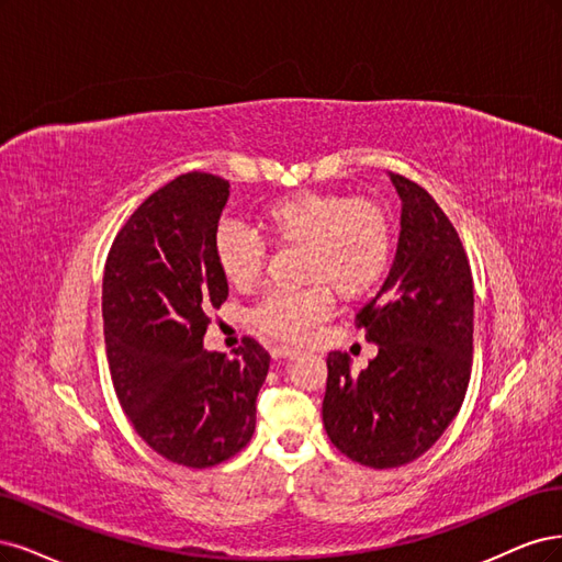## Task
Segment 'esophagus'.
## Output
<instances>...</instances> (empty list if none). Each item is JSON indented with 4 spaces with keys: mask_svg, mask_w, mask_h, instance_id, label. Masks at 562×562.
Here are the masks:
<instances>
[{
    "mask_svg": "<svg viewBox=\"0 0 562 562\" xmlns=\"http://www.w3.org/2000/svg\"><path fill=\"white\" fill-rule=\"evenodd\" d=\"M270 355H273L276 359H282V357H296L299 350H294V348H273V350H270Z\"/></svg>",
    "mask_w": 562,
    "mask_h": 562,
    "instance_id": "esophagus-1",
    "label": "esophagus"
}]
</instances>
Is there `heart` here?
<instances>
[{"instance_id":"b5f03b06","label":"heart","mask_w":562,"mask_h":562,"mask_svg":"<svg viewBox=\"0 0 562 562\" xmlns=\"http://www.w3.org/2000/svg\"><path fill=\"white\" fill-rule=\"evenodd\" d=\"M259 226L270 245L301 249L299 292H268L249 311V322L278 340L303 342L340 299H361L385 278L394 233L387 212L371 201L301 191L268 203ZM214 263L233 286H251L266 263V247L245 226L222 222L212 240Z\"/></svg>"}]
</instances>
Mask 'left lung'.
<instances>
[{"mask_svg": "<svg viewBox=\"0 0 562 562\" xmlns=\"http://www.w3.org/2000/svg\"><path fill=\"white\" fill-rule=\"evenodd\" d=\"M402 233L390 276L355 315L378 342L359 375L348 355L327 357L322 420L331 443L371 469L413 462L456 418L472 375L474 280L456 226L411 179L390 175Z\"/></svg>", "mask_w": 562, "mask_h": 562, "instance_id": "left-lung-1", "label": "left lung"}]
</instances>
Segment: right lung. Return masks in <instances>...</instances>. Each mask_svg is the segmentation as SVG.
Listing matches in <instances>:
<instances>
[{
	"label": "right lung",
	"instance_id": "right-lung-1",
	"mask_svg": "<svg viewBox=\"0 0 562 562\" xmlns=\"http://www.w3.org/2000/svg\"><path fill=\"white\" fill-rule=\"evenodd\" d=\"M228 182L187 172L121 226L104 263L102 322L119 402L166 460L207 469L255 434L270 355L245 336L233 357L203 350L228 282L212 255Z\"/></svg>",
	"mask_w": 562,
	"mask_h": 562
}]
</instances>
